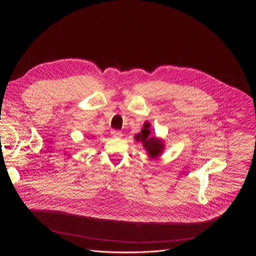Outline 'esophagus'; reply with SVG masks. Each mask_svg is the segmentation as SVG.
Returning <instances> with one entry per match:
<instances>
[{
  "label": "esophagus",
  "instance_id": "esophagus-1",
  "mask_svg": "<svg viewBox=\"0 0 256 256\" xmlns=\"http://www.w3.org/2000/svg\"><path fill=\"white\" fill-rule=\"evenodd\" d=\"M112 134L114 138H120V136H122V134L120 130H112Z\"/></svg>",
  "mask_w": 256,
  "mask_h": 256
}]
</instances>
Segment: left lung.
Returning <instances> with one entry per match:
<instances>
[{
  "mask_svg": "<svg viewBox=\"0 0 256 256\" xmlns=\"http://www.w3.org/2000/svg\"><path fill=\"white\" fill-rule=\"evenodd\" d=\"M150 134V124L146 122L144 124V128L140 130V132L134 136V138L142 144V147L148 152V155L151 158H156L163 152L164 144L161 138H157L156 136Z\"/></svg>",
  "mask_w": 256,
  "mask_h": 256,
  "instance_id": "8db88e82",
  "label": "left lung"
}]
</instances>
